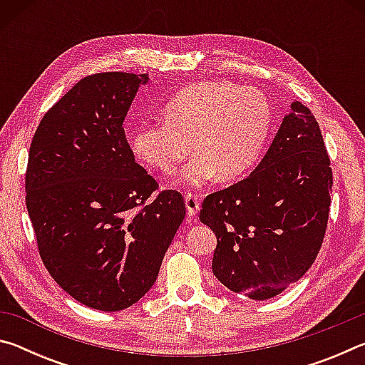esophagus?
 Here are the masks:
<instances>
[{
  "instance_id": "34e87169",
  "label": "esophagus",
  "mask_w": 365,
  "mask_h": 365,
  "mask_svg": "<svg viewBox=\"0 0 365 365\" xmlns=\"http://www.w3.org/2000/svg\"><path fill=\"white\" fill-rule=\"evenodd\" d=\"M185 206H187V212L190 217H193V215H196V212L200 211V200H197L196 195L188 193L185 196Z\"/></svg>"
}]
</instances>
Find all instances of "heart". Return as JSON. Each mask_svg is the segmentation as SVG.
I'll list each match as a JSON object with an SVG mask.
<instances>
[{"label": "heart", "mask_w": 365, "mask_h": 365, "mask_svg": "<svg viewBox=\"0 0 365 365\" xmlns=\"http://www.w3.org/2000/svg\"><path fill=\"white\" fill-rule=\"evenodd\" d=\"M164 115L165 120L137 128L132 148L163 172L196 151L177 172L175 182L183 188H200L217 175L220 180L245 175L262 156L272 128L269 98L225 80L187 86L165 104Z\"/></svg>", "instance_id": "1"}]
</instances>
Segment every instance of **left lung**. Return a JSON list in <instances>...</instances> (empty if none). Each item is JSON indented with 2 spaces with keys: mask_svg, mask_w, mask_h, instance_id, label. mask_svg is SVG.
Here are the masks:
<instances>
[{
  "mask_svg": "<svg viewBox=\"0 0 365 365\" xmlns=\"http://www.w3.org/2000/svg\"><path fill=\"white\" fill-rule=\"evenodd\" d=\"M331 185L319 123L293 101L257 168L202 202L200 220L217 237L212 272L222 285L264 301L299 280L322 246Z\"/></svg>",
  "mask_w": 365,
  "mask_h": 365,
  "instance_id": "1",
  "label": "left lung"
}]
</instances>
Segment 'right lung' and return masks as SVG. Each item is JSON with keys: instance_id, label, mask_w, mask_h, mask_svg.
<instances>
[{"instance_id": "add662e5", "label": "right lung", "mask_w": 365, "mask_h": 365, "mask_svg": "<svg viewBox=\"0 0 365 365\" xmlns=\"http://www.w3.org/2000/svg\"><path fill=\"white\" fill-rule=\"evenodd\" d=\"M146 73L80 80L43 117L30 145L27 211L41 261L73 299L98 311L130 307L156 282L185 217L135 163L123 120Z\"/></svg>"}]
</instances>
